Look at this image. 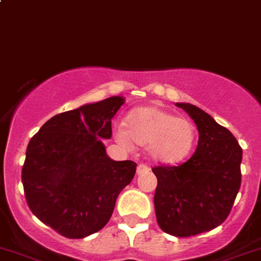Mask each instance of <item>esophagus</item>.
<instances>
[{"label":"esophagus","mask_w":261,"mask_h":261,"mask_svg":"<svg viewBox=\"0 0 261 261\" xmlns=\"http://www.w3.org/2000/svg\"><path fill=\"white\" fill-rule=\"evenodd\" d=\"M148 171H149V167L145 166V164H139L138 168H136V173L138 174H143Z\"/></svg>","instance_id":"34e87169"}]
</instances>
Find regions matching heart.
<instances>
[{
  "instance_id": "1",
  "label": "heart",
  "mask_w": 261,
  "mask_h": 261,
  "mask_svg": "<svg viewBox=\"0 0 261 261\" xmlns=\"http://www.w3.org/2000/svg\"><path fill=\"white\" fill-rule=\"evenodd\" d=\"M116 141L125 149H133L134 141L148 148L151 159L162 164L185 161L196 141V127L186 117H177L159 107H141L133 111L125 125L113 128Z\"/></svg>"
}]
</instances>
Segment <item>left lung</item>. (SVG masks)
<instances>
[{"label":"left lung","instance_id":"obj_1","mask_svg":"<svg viewBox=\"0 0 261 261\" xmlns=\"http://www.w3.org/2000/svg\"><path fill=\"white\" fill-rule=\"evenodd\" d=\"M199 131L198 148L177 167H155L154 208L166 233L189 237L223 223L241 186L242 149L228 128L190 103H176Z\"/></svg>","mask_w":261,"mask_h":261}]
</instances>
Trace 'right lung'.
I'll return each instance as SVG.
<instances>
[{
    "instance_id": "right-lung-1",
    "label": "right lung",
    "mask_w": 261,
    "mask_h": 261,
    "mask_svg": "<svg viewBox=\"0 0 261 261\" xmlns=\"http://www.w3.org/2000/svg\"><path fill=\"white\" fill-rule=\"evenodd\" d=\"M123 103L117 95L53 116L28 144L21 172L28 205L67 239L102 229L135 176V162L111 159L100 140L111 139Z\"/></svg>"
}]
</instances>
